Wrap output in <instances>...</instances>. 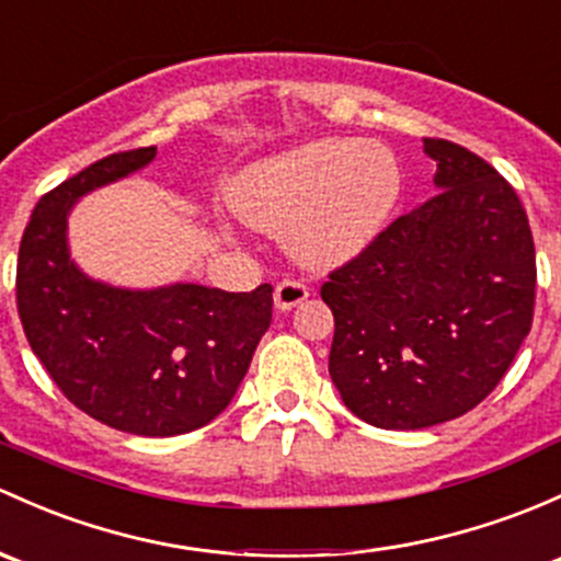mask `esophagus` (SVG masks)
I'll return each mask as SVG.
<instances>
[{
  "instance_id": "obj_1",
  "label": "esophagus",
  "mask_w": 561,
  "mask_h": 561,
  "mask_svg": "<svg viewBox=\"0 0 561 561\" xmlns=\"http://www.w3.org/2000/svg\"><path fill=\"white\" fill-rule=\"evenodd\" d=\"M306 298H309V287H306L304 282L285 279L274 287V304H276V309H282V311L296 309V306L304 304Z\"/></svg>"
}]
</instances>
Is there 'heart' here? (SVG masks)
<instances>
[{"label":"heart","instance_id":"1","mask_svg":"<svg viewBox=\"0 0 561 561\" xmlns=\"http://www.w3.org/2000/svg\"><path fill=\"white\" fill-rule=\"evenodd\" d=\"M403 191L392 150L376 141L317 139L255 163L236 180L233 209L261 231H287L298 261L341 265L385 231Z\"/></svg>","mask_w":561,"mask_h":561}]
</instances>
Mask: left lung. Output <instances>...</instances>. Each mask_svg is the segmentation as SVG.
I'll use <instances>...</instances> for the list:
<instances>
[{"label": "left lung", "instance_id": "1", "mask_svg": "<svg viewBox=\"0 0 561 561\" xmlns=\"http://www.w3.org/2000/svg\"><path fill=\"white\" fill-rule=\"evenodd\" d=\"M433 198L330 271V379L374 427L422 430L481 403L533 328L535 241L516 191L483 158L424 139Z\"/></svg>", "mask_w": 561, "mask_h": 561}]
</instances>
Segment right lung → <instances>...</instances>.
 I'll return each mask as SVG.
<instances>
[{
    "mask_svg": "<svg viewBox=\"0 0 561 561\" xmlns=\"http://www.w3.org/2000/svg\"><path fill=\"white\" fill-rule=\"evenodd\" d=\"M152 158L156 147L115 152L39 198L18 250L15 298L28 346L69 403L123 433L169 438L231 403L271 325L274 287L126 290L82 274L67 244L75 202Z\"/></svg>",
    "mask_w": 561,
    "mask_h": 561,
    "instance_id": "1",
    "label": "right lung"
}]
</instances>
